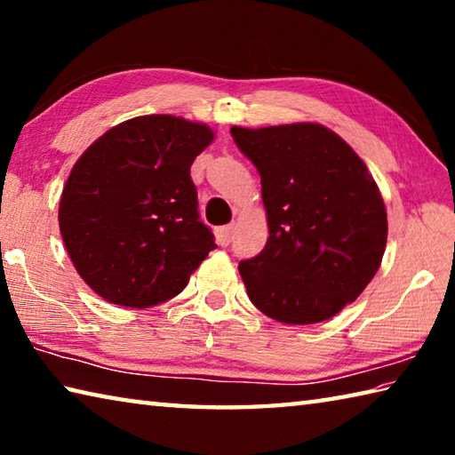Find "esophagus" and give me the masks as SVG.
I'll return each instance as SVG.
<instances>
[{
  "label": "esophagus",
  "mask_w": 455,
  "mask_h": 455,
  "mask_svg": "<svg viewBox=\"0 0 455 455\" xmlns=\"http://www.w3.org/2000/svg\"><path fill=\"white\" fill-rule=\"evenodd\" d=\"M233 233H235V225H227V227L217 228V241H219V244L227 246L230 243V238H233Z\"/></svg>",
  "instance_id": "34e87169"
}]
</instances>
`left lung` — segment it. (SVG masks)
I'll return each instance as SVG.
<instances>
[{
    "label": "left lung",
    "mask_w": 455,
    "mask_h": 455,
    "mask_svg": "<svg viewBox=\"0 0 455 455\" xmlns=\"http://www.w3.org/2000/svg\"><path fill=\"white\" fill-rule=\"evenodd\" d=\"M260 174L268 238L238 273L259 311L287 325L327 321L381 265L387 212L355 150L315 122L230 128Z\"/></svg>",
    "instance_id": "8db88e82"
}]
</instances>
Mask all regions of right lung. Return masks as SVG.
<instances>
[{"label": "right lung", "instance_id": "add662e5", "mask_svg": "<svg viewBox=\"0 0 455 455\" xmlns=\"http://www.w3.org/2000/svg\"><path fill=\"white\" fill-rule=\"evenodd\" d=\"M214 132L171 114L122 122L74 164L60 233L76 271L108 303L146 309L187 287L209 257L190 166Z\"/></svg>", "mask_w": 455, "mask_h": 455}]
</instances>
